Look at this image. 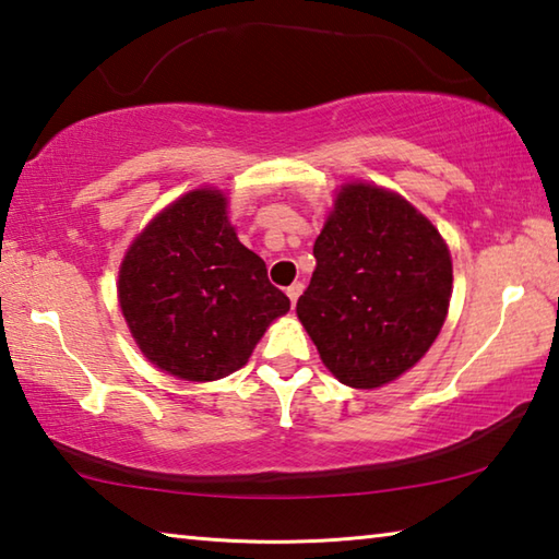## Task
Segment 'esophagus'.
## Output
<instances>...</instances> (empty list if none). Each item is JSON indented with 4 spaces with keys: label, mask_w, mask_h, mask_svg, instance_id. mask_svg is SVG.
Wrapping results in <instances>:
<instances>
[{
    "label": "esophagus",
    "mask_w": 559,
    "mask_h": 559,
    "mask_svg": "<svg viewBox=\"0 0 559 559\" xmlns=\"http://www.w3.org/2000/svg\"><path fill=\"white\" fill-rule=\"evenodd\" d=\"M300 293H302V283H293V286L286 288V296L290 298V306H296V300L300 298Z\"/></svg>",
    "instance_id": "esophagus-1"
}]
</instances>
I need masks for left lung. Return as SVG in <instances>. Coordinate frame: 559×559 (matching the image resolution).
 <instances>
[{"label":"left lung","mask_w":559,"mask_h":559,"mask_svg":"<svg viewBox=\"0 0 559 559\" xmlns=\"http://www.w3.org/2000/svg\"><path fill=\"white\" fill-rule=\"evenodd\" d=\"M313 257L296 310L340 382L374 390L427 355L453 283L449 249L427 216L386 189L347 185Z\"/></svg>","instance_id":"8db88e82"}]
</instances>
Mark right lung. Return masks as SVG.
<instances>
[{"label": "right lung", "instance_id": "obj_1", "mask_svg": "<svg viewBox=\"0 0 559 559\" xmlns=\"http://www.w3.org/2000/svg\"><path fill=\"white\" fill-rule=\"evenodd\" d=\"M118 298L150 362L189 382L239 370L290 300L236 239L226 197L197 189L155 216L120 266Z\"/></svg>", "mask_w": 559, "mask_h": 559}]
</instances>
